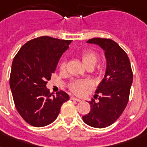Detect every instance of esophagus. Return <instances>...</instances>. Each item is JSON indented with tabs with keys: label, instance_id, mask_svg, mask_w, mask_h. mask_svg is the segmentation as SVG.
<instances>
[{
	"label": "esophagus",
	"instance_id": "obj_1",
	"mask_svg": "<svg viewBox=\"0 0 147 147\" xmlns=\"http://www.w3.org/2000/svg\"><path fill=\"white\" fill-rule=\"evenodd\" d=\"M70 98H71V100H76V101H78V102H79V101H81V100H80V99H79V98H75V97H73V96H71Z\"/></svg>",
	"mask_w": 147,
	"mask_h": 147
}]
</instances>
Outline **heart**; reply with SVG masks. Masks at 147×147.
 <instances>
[{
  "label": "heart",
  "instance_id": "1",
  "mask_svg": "<svg viewBox=\"0 0 147 147\" xmlns=\"http://www.w3.org/2000/svg\"><path fill=\"white\" fill-rule=\"evenodd\" d=\"M82 60L83 64L87 68L88 66L95 65L98 61V55L95 52L92 50H85L82 54ZM66 67V62L62 60L59 65V69L61 71H64ZM92 86V84L89 81L87 80H76L73 81L69 85V88L71 92L78 95H82L86 92L87 88Z\"/></svg>",
  "mask_w": 147,
  "mask_h": 147
}]
</instances>
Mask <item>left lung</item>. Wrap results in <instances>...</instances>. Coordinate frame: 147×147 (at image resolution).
I'll use <instances>...</instances> for the list:
<instances>
[{
	"label": "left lung",
	"instance_id": "left-lung-1",
	"mask_svg": "<svg viewBox=\"0 0 147 147\" xmlns=\"http://www.w3.org/2000/svg\"><path fill=\"white\" fill-rule=\"evenodd\" d=\"M88 43L98 45L105 51L107 62L105 76L95 91L98 102H89L91 111L82 117L92 127L105 128L119 118L127 105L133 82V72L127 53L110 39L93 38Z\"/></svg>",
	"mask_w": 147,
	"mask_h": 147
}]
</instances>
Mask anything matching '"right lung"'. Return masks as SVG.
<instances>
[{
    "mask_svg": "<svg viewBox=\"0 0 147 147\" xmlns=\"http://www.w3.org/2000/svg\"><path fill=\"white\" fill-rule=\"evenodd\" d=\"M71 40L40 36L20 48L13 60L10 87L15 107L29 124L41 127L53 123L62 104L69 100L63 91L55 95L46 86Z\"/></svg>",
    "mask_w": 147,
    "mask_h": 147,
    "instance_id": "right-lung-1",
    "label": "right lung"
}]
</instances>
